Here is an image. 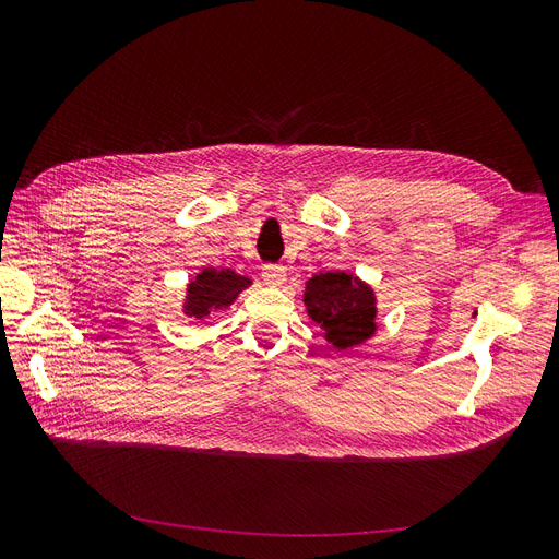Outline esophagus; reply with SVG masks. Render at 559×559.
<instances>
[{
    "label": "esophagus",
    "instance_id": "obj_1",
    "mask_svg": "<svg viewBox=\"0 0 559 559\" xmlns=\"http://www.w3.org/2000/svg\"><path fill=\"white\" fill-rule=\"evenodd\" d=\"M261 277L270 286H282L286 282V267L280 265V263H265L261 267Z\"/></svg>",
    "mask_w": 559,
    "mask_h": 559
}]
</instances>
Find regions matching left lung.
<instances>
[{"label":"left lung","instance_id":"1","mask_svg":"<svg viewBox=\"0 0 559 559\" xmlns=\"http://www.w3.org/2000/svg\"><path fill=\"white\" fill-rule=\"evenodd\" d=\"M308 314L324 331L326 341L347 349L376 333V296L349 273H319L306 284Z\"/></svg>","mask_w":559,"mask_h":559}]
</instances>
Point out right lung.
I'll return each instance as SVG.
<instances>
[{
	"label": "right lung",
	"mask_w": 559,
	"mask_h": 559,
	"mask_svg": "<svg viewBox=\"0 0 559 559\" xmlns=\"http://www.w3.org/2000/svg\"><path fill=\"white\" fill-rule=\"evenodd\" d=\"M249 280L235 275L233 270L205 267L189 284V296H186V314L195 319L212 317L214 312L228 308L238 298L242 289H247Z\"/></svg>",
	"instance_id": "obj_1"
}]
</instances>
